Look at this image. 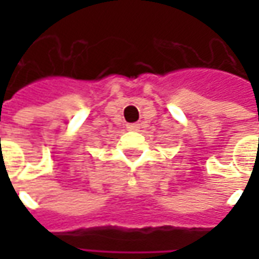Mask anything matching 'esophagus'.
<instances>
[{
  "instance_id": "obj_1",
  "label": "esophagus",
  "mask_w": 259,
  "mask_h": 259,
  "mask_svg": "<svg viewBox=\"0 0 259 259\" xmlns=\"http://www.w3.org/2000/svg\"><path fill=\"white\" fill-rule=\"evenodd\" d=\"M127 129H129V130H139V129H140V123L127 124Z\"/></svg>"
}]
</instances>
